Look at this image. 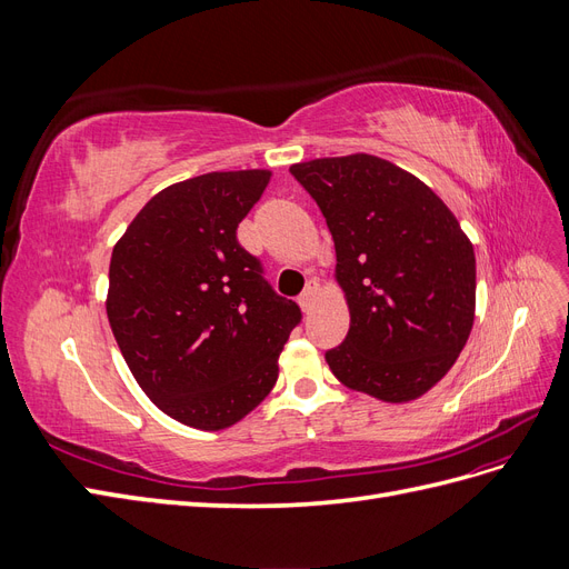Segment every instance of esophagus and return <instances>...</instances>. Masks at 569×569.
Returning a JSON list of instances; mask_svg holds the SVG:
<instances>
[{"label":"esophagus","instance_id":"1","mask_svg":"<svg viewBox=\"0 0 569 569\" xmlns=\"http://www.w3.org/2000/svg\"><path fill=\"white\" fill-rule=\"evenodd\" d=\"M318 289H320V284L313 280V282H308L306 284V289H303V295L299 297V306L303 308V311H308V308L313 306V301H316V297H318Z\"/></svg>","mask_w":569,"mask_h":569}]
</instances>
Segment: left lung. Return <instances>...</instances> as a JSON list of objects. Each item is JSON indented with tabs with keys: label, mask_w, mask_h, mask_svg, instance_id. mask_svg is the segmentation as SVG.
<instances>
[{
	"label": "left lung",
	"mask_w": 569,
	"mask_h": 569,
	"mask_svg": "<svg viewBox=\"0 0 569 569\" xmlns=\"http://www.w3.org/2000/svg\"><path fill=\"white\" fill-rule=\"evenodd\" d=\"M335 239L349 335L325 353L337 380L406 403L449 372L475 322V249L432 189L370 153L289 168Z\"/></svg>",
	"instance_id": "8db88e82"
}]
</instances>
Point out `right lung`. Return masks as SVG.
I'll use <instances>...</instances> for the list:
<instances>
[{"instance_id": "right-lung-1", "label": "right lung", "mask_w": 569, "mask_h": 569, "mask_svg": "<svg viewBox=\"0 0 569 569\" xmlns=\"http://www.w3.org/2000/svg\"><path fill=\"white\" fill-rule=\"evenodd\" d=\"M270 170H228L170 184L118 239L107 316L149 399L173 420L218 432L261 403L301 320L237 242Z\"/></svg>"}]
</instances>
